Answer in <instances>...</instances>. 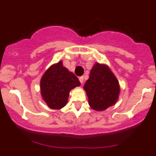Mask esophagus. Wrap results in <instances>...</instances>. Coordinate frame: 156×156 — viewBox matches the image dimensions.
Returning a JSON list of instances; mask_svg holds the SVG:
<instances>
[{
    "label": "esophagus",
    "mask_w": 156,
    "mask_h": 156,
    "mask_svg": "<svg viewBox=\"0 0 156 156\" xmlns=\"http://www.w3.org/2000/svg\"><path fill=\"white\" fill-rule=\"evenodd\" d=\"M79 80H80V82L81 83V84H83V76L80 77Z\"/></svg>",
    "instance_id": "obj_1"
}]
</instances>
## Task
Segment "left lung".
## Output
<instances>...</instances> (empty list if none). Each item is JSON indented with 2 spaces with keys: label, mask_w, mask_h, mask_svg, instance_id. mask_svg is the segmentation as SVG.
I'll return each mask as SVG.
<instances>
[{
  "label": "left lung",
  "mask_w": 156,
  "mask_h": 156,
  "mask_svg": "<svg viewBox=\"0 0 156 156\" xmlns=\"http://www.w3.org/2000/svg\"><path fill=\"white\" fill-rule=\"evenodd\" d=\"M83 89L89 105L96 111H103L115 105L120 92L119 81L108 66L98 62L94 65Z\"/></svg>",
  "instance_id": "left-lung-1"
}]
</instances>
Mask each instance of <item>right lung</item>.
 I'll return each mask as SVG.
<instances>
[{"label": "right lung", "instance_id": "obj_1", "mask_svg": "<svg viewBox=\"0 0 156 156\" xmlns=\"http://www.w3.org/2000/svg\"><path fill=\"white\" fill-rule=\"evenodd\" d=\"M80 85L79 80L60 61L48 69L41 80V96L48 107L60 109L67 102L72 89Z\"/></svg>", "mask_w": 156, "mask_h": 156}]
</instances>
